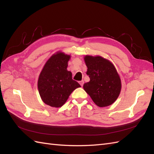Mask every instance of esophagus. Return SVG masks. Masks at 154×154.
Returning <instances> with one entry per match:
<instances>
[{"label":"esophagus","instance_id":"esophagus-1","mask_svg":"<svg viewBox=\"0 0 154 154\" xmlns=\"http://www.w3.org/2000/svg\"><path fill=\"white\" fill-rule=\"evenodd\" d=\"M80 85H81L82 87H83V84H84V81H83V80L80 81Z\"/></svg>","mask_w":154,"mask_h":154}]
</instances>
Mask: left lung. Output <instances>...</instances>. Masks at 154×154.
Instances as JSON below:
<instances>
[{
  "mask_svg": "<svg viewBox=\"0 0 154 154\" xmlns=\"http://www.w3.org/2000/svg\"><path fill=\"white\" fill-rule=\"evenodd\" d=\"M84 60L87 67V74L90 78V81L83 85L84 90L98 106L112 105L122 89L121 79L114 66L100 56L87 55Z\"/></svg>",
  "mask_w": 154,
  "mask_h": 154,
  "instance_id": "obj_1",
  "label": "left lung"
}]
</instances>
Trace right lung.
Here are the masks:
<instances>
[{"label": "right lung", "mask_w": 154, "mask_h": 154, "mask_svg": "<svg viewBox=\"0 0 154 154\" xmlns=\"http://www.w3.org/2000/svg\"><path fill=\"white\" fill-rule=\"evenodd\" d=\"M71 56L58 52L51 56L42 70L38 80L40 97L45 104L53 107H61L72 92L80 87L72 80V72L67 71Z\"/></svg>", "instance_id": "obj_1"}]
</instances>
